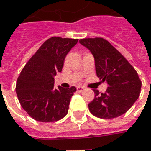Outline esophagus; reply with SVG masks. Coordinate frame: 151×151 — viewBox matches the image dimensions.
<instances>
[{
  "label": "esophagus",
  "instance_id": "1",
  "mask_svg": "<svg viewBox=\"0 0 151 151\" xmlns=\"http://www.w3.org/2000/svg\"><path fill=\"white\" fill-rule=\"evenodd\" d=\"M83 90H84V87H83V86H78L77 87V91L78 92V93H81Z\"/></svg>",
  "mask_w": 151,
  "mask_h": 151
}]
</instances>
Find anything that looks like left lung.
Wrapping results in <instances>:
<instances>
[{"mask_svg": "<svg viewBox=\"0 0 151 151\" xmlns=\"http://www.w3.org/2000/svg\"><path fill=\"white\" fill-rule=\"evenodd\" d=\"M79 42L91 52L97 76L108 85L104 93L99 94L98 90H93L95 97L88 104L90 112L101 119L124 114L139 96L141 81L137 72L107 40L84 38Z\"/></svg>", "mask_w": 151, "mask_h": 151, "instance_id": "1", "label": "left lung"}]
</instances>
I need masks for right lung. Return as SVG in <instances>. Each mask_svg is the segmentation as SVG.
Wrapping results in <instances>:
<instances>
[{
  "mask_svg": "<svg viewBox=\"0 0 151 151\" xmlns=\"http://www.w3.org/2000/svg\"><path fill=\"white\" fill-rule=\"evenodd\" d=\"M78 39L53 37L30 58L17 78L19 102L31 117L40 122H54L68 112L75 87L54 88V77L61 73L67 54Z\"/></svg>",
  "mask_w": 151,
  "mask_h": 151,
  "instance_id": "obj_1",
  "label": "right lung"
}]
</instances>
